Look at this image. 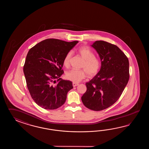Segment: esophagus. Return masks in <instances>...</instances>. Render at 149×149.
Wrapping results in <instances>:
<instances>
[{"label": "esophagus", "instance_id": "34e87169", "mask_svg": "<svg viewBox=\"0 0 149 149\" xmlns=\"http://www.w3.org/2000/svg\"><path fill=\"white\" fill-rule=\"evenodd\" d=\"M79 85L78 83H74V82H73L72 83V85H73V87H76L77 86H78Z\"/></svg>", "mask_w": 149, "mask_h": 149}]
</instances>
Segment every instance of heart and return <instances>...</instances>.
I'll return each instance as SVG.
<instances>
[{
	"label": "heart",
	"mask_w": 149,
	"mask_h": 149,
	"mask_svg": "<svg viewBox=\"0 0 149 149\" xmlns=\"http://www.w3.org/2000/svg\"><path fill=\"white\" fill-rule=\"evenodd\" d=\"M78 53L83 60L81 68L84 70H71L65 73L67 79L74 83L80 82L85 78L86 73L89 77H93L98 73L101 67V61L88 47H82L78 50ZM72 56V52H69L64 58L63 65L68 67Z\"/></svg>",
	"instance_id": "heart-1"
}]
</instances>
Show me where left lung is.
I'll return each mask as SVG.
<instances>
[{
	"label": "left lung",
	"instance_id": "8db88e82",
	"mask_svg": "<svg viewBox=\"0 0 149 149\" xmlns=\"http://www.w3.org/2000/svg\"><path fill=\"white\" fill-rule=\"evenodd\" d=\"M91 46L99 55L101 67L98 73L86 83L87 91L81 101L89 109L101 111L120 97L130 78L129 61L116 45L98 40Z\"/></svg>",
	"mask_w": 149,
	"mask_h": 149
}]
</instances>
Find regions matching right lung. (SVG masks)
<instances>
[{
  "mask_svg": "<svg viewBox=\"0 0 149 149\" xmlns=\"http://www.w3.org/2000/svg\"><path fill=\"white\" fill-rule=\"evenodd\" d=\"M78 42L47 39L32 47L28 53L23 72L27 87L35 103L47 110L64 104L72 82L61 78L65 55Z\"/></svg>",
  "mask_w": 149,
  "mask_h": 149,
  "instance_id": "right-lung-1",
  "label": "right lung"
}]
</instances>
